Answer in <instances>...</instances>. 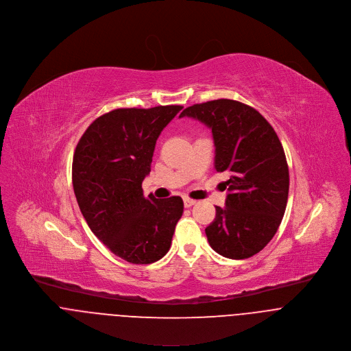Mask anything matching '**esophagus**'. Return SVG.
<instances>
[{
    "instance_id": "obj_1",
    "label": "esophagus",
    "mask_w": 351,
    "mask_h": 351,
    "mask_svg": "<svg viewBox=\"0 0 351 351\" xmlns=\"http://www.w3.org/2000/svg\"><path fill=\"white\" fill-rule=\"evenodd\" d=\"M183 202H184V208H191L193 205L197 204V201H194V199H191V198H187V197L183 199Z\"/></svg>"
}]
</instances>
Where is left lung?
<instances>
[{
  "mask_svg": "<svg viewBox=\"0 0 351 351\" xmlns=\"http://www.w3.org/2000/svg\"><path fill=\"white\" fill-rule=\"evenodd\" d=\"M190 117L210 128L214 167L228 172L225 208L205 229L211 248L229 259H247L274 237L289 195V168L280 138L252 107L218 99L187 107Z\"/></svg>",
  "mask_w": 351,
  "mask_h": 351,
  "instance_id": "obj_1",
  "label": "left lung"
}]
</instances>
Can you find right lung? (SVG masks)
Masks as SVG:
<instances>
[{
  "mask_svg": "<svg viewBox=\"0 0 351 351\" xmlns=\"http://www.w3.org/2000/svg\"><path fill=\"white\" fill-rule=\"evenodd\" d=\"M182 106L118 108L95 119L78 141L71 165L77 204L95 236L134 265L160 261L183 214L180 197H145L142 182L162 129Z\"/></svg>",
  "mask_w": 351,
  "mask_h": 351,
  "instance_id": "right-lung-1",
  "label": "right lung"
}]
</instances>
